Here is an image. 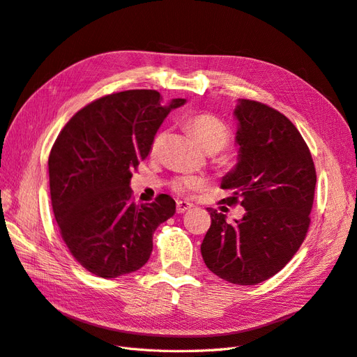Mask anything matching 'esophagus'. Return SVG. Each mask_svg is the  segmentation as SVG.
I'll return each instance as SVG.
<instances>
[{"label": "esophagus", "instance_id": "esophagus-1", "mask_svg": "<svg viewBox=\"0 0 357 357\" xmlns=\"http://www.w3.org/2000/svg\"><path fill=\"white\" fill-rule=\"evenodd\" d=\"M193 205L188 201H177V213H185L188 210H190Z\"/></svg>", "mask_w": 357, "mask_h": 357}]
</instances>
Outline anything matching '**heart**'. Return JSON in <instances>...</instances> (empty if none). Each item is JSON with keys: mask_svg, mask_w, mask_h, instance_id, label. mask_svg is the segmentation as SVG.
<instances>
[{"mask_svg": "<svg viewBox=\"0 0 357 357\" xmlns=\"http://www.w3.org/2000/svg\"><path fill=\"white\" fill-rule=\"evenodd\" d=\"M188 129L192 132V135L195 137L198 144L208 153H215L220 152L222 149L228 146L229 139H231V131L229 128L226 126L219 117H215L208 113H202L192 116L188 119ZM165 132H159L153 137L152 143H150V153L156 155L158 150L164 142ZM204 186L202 178L193 177V176H181L174 180V188L180 193H189V192H195L199 190Z\"/></svg>", "mask_w": 357, "mask_h": 357, "instance_id": "b5f03b06", "label": "heart"}]
</instances>
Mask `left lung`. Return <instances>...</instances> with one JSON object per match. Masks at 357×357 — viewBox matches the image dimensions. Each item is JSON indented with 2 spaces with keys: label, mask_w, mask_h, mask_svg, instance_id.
Here are the masks:
<instances>
[{
  "label": "left lung",
  "mask_w": 357,
  "mask_h": 357,
  "mask_svg": "<svg viewBox=\"0 0 357 357\" xmlns=\"http://www.w3.org/2000/svg\"><path fill=\"white\" fill-rule=\"evenodd\" d=\"M238 164L223 177V199L241 204L243 219L207 208L211 226L201 253L211 273L226 282L253 286L283 269L304 243L314 201L316 168L296 126L269 105L238 100Z\"/></svg>",
  "instance_id": "1"
}]
</instances>
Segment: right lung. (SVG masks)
<instances>
[{"label": "right lung", "instance_id": "1", "mask_svg": "<svg viewBox=\"0 0 357 357\" xmlns=\"http://www.w3.org/2000/svg\"><path fill=\"white\" fill-rule=\"evenodd\" d=\"M158 91L105 95L75 113L49 155L52 208L63 243L84 269L116 278L142 268L153 250V232L176 213L160 193L152 204L132 202L131 169L172 109Z\"/></svg>", "mask_w": 357, "mask_h": 357}]
</instances>
